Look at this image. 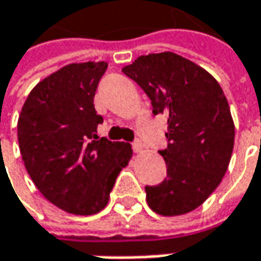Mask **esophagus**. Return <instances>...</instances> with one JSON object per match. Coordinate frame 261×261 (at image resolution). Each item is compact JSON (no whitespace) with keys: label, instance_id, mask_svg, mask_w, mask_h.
I'll return each mask as SVG.
<instances>
[{"label":"esophagus","instance_id":"34e87169","mask_svg":"<svg viewBox=\"0 0 261 261\" xmlns=\"http://www.w3.org/2000/svg\"><path fill=\"white\" fill-rule=\"evenodd\" d=\"M132 148H134L135 152H142V150H144V144L138 139V141H135V142L132 144Z\"/></svg>","mask_w":261,"mask_h":261}]
</instances>
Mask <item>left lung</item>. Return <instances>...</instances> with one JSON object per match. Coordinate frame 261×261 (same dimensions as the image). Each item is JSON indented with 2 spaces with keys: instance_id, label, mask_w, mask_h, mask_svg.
Here are the masks:
<instances>
[{
  "instance_id": "1",
  "label": "left lung",
  "mask_w": 261,
  "mask_h": 261,
  "mask_svg": "<svg viewBox=\"0 0 261 261\" xmlns=\"http://www.w3.org/2000/svg\"><path fill=\"white\" fill-rule=\"evenodd\" d=\"M122 72L148 95L154 114L167 117V148L160 151L167 177L145 187L147 202L162 216L200 207L228 170L235 126L228 99L215 77L175 53L138 57Z\"/></svg>"
}]
</instances>
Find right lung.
<instances>
[{"label":"right lung","instance_id":"obj_1","mask_svg":"<svg viewBox=\"0 0 261 261\" xmlns=\"http://www.w3.org/2000/svg\"><path fill=\"white\" fill-rule=\"evenodd\" d=\"M107 66L72 63L51 73L31 91L17 122L21 159L35 187L72 215L101 212L132 157L130 144L97 135L102 117L94 97Z\"/></svg>","mask_w":261,"mask_h":261}]
</instances>
